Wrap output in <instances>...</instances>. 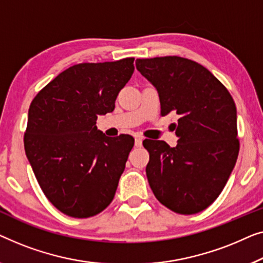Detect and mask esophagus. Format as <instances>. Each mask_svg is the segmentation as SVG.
Masks as SVG:
<instances>
[{
  "label": "esophagus",
  "instance_id": "esophagus-1",
  "mask_svg": "<svg viewBox=\"0 0 263 263\" xmlns=\"http://www.w3.org/2000/svg\"><path fill=\"white\" fill-rule=\"evenodd\" d=\"M142 144H143V138H142V137H136L135 145L136 146H142Z\"/></svg>",
  "mask_w": 263,
  "mask_h": 263
}]
</instances>
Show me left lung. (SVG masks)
Listing matches in <instances>:
<instances>
[{"instance_id":"1","label":"left lung","mask_w":263,"mask_h":263,"mask_svg":"<svg viewBox=\"0 0 263 263\" xmlns=\"http://www.w3.org/2000/svg\"><path fill=\"white\" fill-rule=\"evenodd\" d=\"M157 90L161 114H176L177 145L145 139L146 176L157 200L180 214L209 207L221 193L239 150L237 110L227 88L197 62L176 56L137 59Z\"/></svg>"}]
</instances>
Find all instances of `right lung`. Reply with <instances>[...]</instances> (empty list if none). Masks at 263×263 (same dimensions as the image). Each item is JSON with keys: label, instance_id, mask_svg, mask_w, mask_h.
I'll return each mask as SVG.
<instances>
[{"label": "right lung", "instance_id": "obj_1", "mask_svg": "<svg viewBox=\"0 0 263 263\" xmlns=\"http://www.w3.org/2000/svg\"><path fill=\"white\" fill-rule=\"evenodd\" d=\"M135 58L70 66L29 106L25 151L44 194L73 218L93 217L113 200L135 139L109 138L98 116L113 112Z\"/></svg>", "mask_w": 263, "mask_h": 263}]
</instances>
